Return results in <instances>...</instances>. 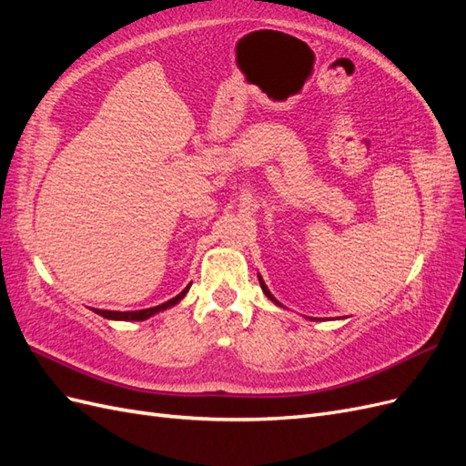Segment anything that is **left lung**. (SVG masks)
Listing matches in <instances>:
<instances>
[{"mask_svg": "<svg viewBox=\"0 0 466 466\" xmlns=\"http://www.w3.org/2000/svg\"><path fill=\"white\" fill-rule=\"evenodd\" d=\"M258 279H260V288H262V291H264V293H266V298H268V299H272V301H274V303H276V305H279V303H278V301H276V299H274V295H272V293H270V291H268V288H266V284H264V279H262V278H260V276H258Z\"/></svg>", "mask_w": 466, "mask_h": 466, "instance_id": "1", "label": "left lung"}]
</instances>
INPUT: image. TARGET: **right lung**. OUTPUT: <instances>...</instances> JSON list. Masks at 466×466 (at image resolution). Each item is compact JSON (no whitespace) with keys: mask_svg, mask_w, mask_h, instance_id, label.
I'll return each mask as SVG.
<instances>
[{"mask_svg":"<svg viewBox=\"0 0 466 466\" xmlns=\"http://www.w3.org/2000/svg\"><path fill=\"white\" fill-rule=\"evenodd\" d=\"M188 289H190V286H187L185 289H182V291L177 295V298L168 299V301H165V303H161V305H157V307L142 309V311H124V313H122V311H103V309H93V311L98 313L101 317H105V319H112V320H146V319H149L151 315L159 313V311H165V309L177 305L182 298H185Z\"/></svg>","mask_w":466,"mask_h":466,"instance_id":"obj_1","label":"right lung"}]
</instances>
